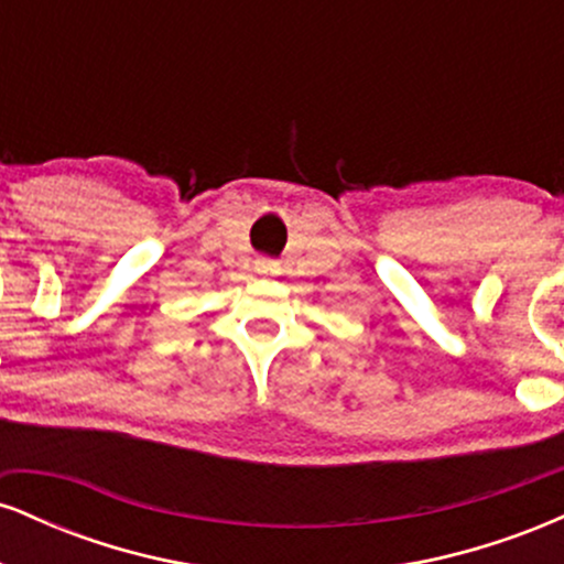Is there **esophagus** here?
Segmentation results:
<instances>
[{
    "instance_id": "esophagus-1",
    "label": "esophagus",
    "mask_w": 564,
    "mask_h": 564,
    "mask_svg": "<svg viewBox=\"0 0 564 564\" xmlns=\"http://www.w3.org/2000/svg\"><path fill=\"white\" fill-rule=\"evenodd\" d=\"M254 268H257V273H262V275H275L278 270V262L275 260H268V257H260V260L254 262Z\"/></svg>"
}]
</instances>
